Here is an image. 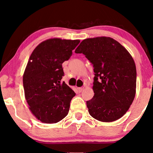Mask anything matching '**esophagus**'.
Returning <instances> with one entry per match:
<instances>
[{"label":"esophagus","mask_w":153,"mask_h":153,"mask_svg":"<svg viewBox=\"0 0 153 153\" xmlns=\"http://www.w3.org/2000/svg\"><path fill=\"white\" fill-rule=\"evenodd\" d=\"M78 90H79V93H81V92H82V91H83V90H84V87H80V88H79Z\"/></svg>","instance_id":"esophagus-1"}]
</instances>
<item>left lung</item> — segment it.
<instances>
[{"label": "left lung", "instance_id": "8db88e82", "mask_svg": "<svg viewBox=\"0 0 153 153\" xmlns=\"http://www.w3.org/2000/svg\"><path fill=\"white\" fill-rule=\"evenodd\" d=\"M75 53L84 54L94 68V96L86 102L91 116L113 122L124 116L132 104L137 70L130 53L109 37L85 39Z\"/></svg>", "mask_w": 153, "mask_h": 153}]
</instances>
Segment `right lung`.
Masks as SVG:
<instances>
[{
    "mask_svg": "<svg viewBox=\"0 0 153 153\" xmlns=\"http://www.w3.org/2000/svg\"><path fill=\"white\" fill-rule=\"evenodd\" d=\"M80 40L52 38L33 50L23 76L27 103L44 123H56L68 114L75 93L65 83L62 64L68 60Z\"/></svg>",
    "mask_w": 153,
    "mask_h": 153,
    "instance_id": "right-lung-1",
    "label": "right lung"
}]
</instances>
